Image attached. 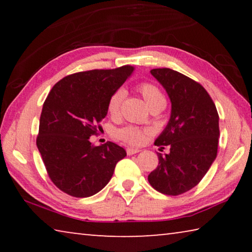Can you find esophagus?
Wrapping results in <instances>:
<instances>
[{
	"instance_id": "34e87169",
	"label": "esophagus",
	"mask_w": 252,
	"mask_h": 252,
	"mask_svg": "<svg viewBox=\"0 0 252 252\" xmlns=\"http://www.w3.org/2000/svg\"><path fill=\"white\" fill-rule=\"evenodd\" d=\"M138 152H140V149H135V148H127L126 149L127 156H132V155H134V153H138Z\"/></svg>"
}]
</instances>
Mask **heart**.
I'll list each match as a JSON object with an SVG mask.
<instances>
[{"mask_svg": "<svg viewBox=\"0 0 252 252\" xmlns=\"http://www.w3.org/2000/svg\"><path fill=\"white\" fill-rule=\"evenodd\" d=\"M136 91L143 96V99L146 100L151 109L165 104L163 93L156 84L151 82H141L136 85ZM123 99H125V91L122 89H118L110 95L108 103H106V110L110 116H118ZM150 134L151 131L149 129L134 126H123L117 131V138L130 146H141L147 141Z\"/></svg>", "mask_w": 252, "mask_h": 252, "instance_id": "obj_1", "label": "heart"}]
</instances>
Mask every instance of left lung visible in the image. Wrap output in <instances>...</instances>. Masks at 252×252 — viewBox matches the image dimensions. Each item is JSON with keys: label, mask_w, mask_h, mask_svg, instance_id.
I'll return each instance as SVG.
<instances>
[{"label": "left lung", "mask_w": 252, "mask_h": 252, "mask_svg": "<svg viewBox=\"0 0 252 252\" xmlns=\"http://www.w3.org/2000/svg\"><path fill=\"white\" fill-rule=\"evenodd\" d=\"M171 100L168 126L156 140L161 149L159 164L148 176L159 192L179 195L194 188L206 176L218 153L219 116L206 89L197 81L168 67L151 70Z\"/></svg>", "instance_id": "1"}]
</instances>
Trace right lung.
Listing matches in <instances>:
<instances>
[{"mask_svg": "<svg viewBox=\"0 0 252 252\" xmlns=\"http://www.w3.org/2000/svg\"><path fill=\"white\" fill-rule=\"evenodd\" d=\"M133 70L123 65L78 72L55 83L46 96L36 146L51 181L71 197L99 192L126 156L125 149L111 141L94 146L90 136L100 130L110 95Z\"/></svg>", "mask_w": 252, "mask_h": 252, "instance_id": "1", "label": "right lung"}]
</instances>
